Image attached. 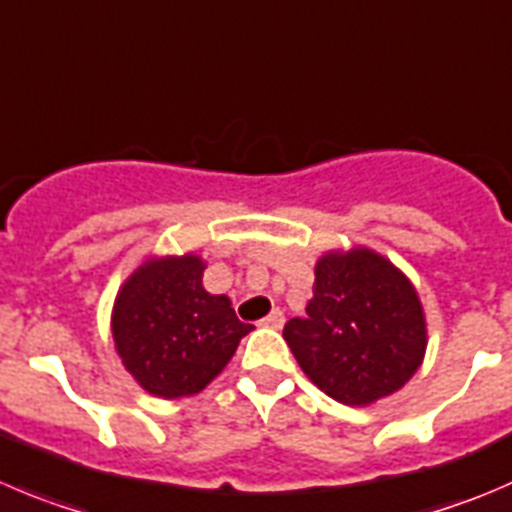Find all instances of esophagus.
I'll return each instance as SVG.
<instances>
[{"label": "esophagus", "mask_w": 512, "mask_h": 512, "mask_svg": "<svg viewBox=\"0 0 512 512\" xmlns=\"http://www.w3.org/2000/svg\"><path fill=\"white\" fill-rule=\"evenodd\" d=\"M260 325L262 327H272V330H280V327L285 325V315H282V310H277V307H275V310H272L270 315H267L265 320L260 322Z\"/></svg>", "instance_id": "1"}]
</instances>
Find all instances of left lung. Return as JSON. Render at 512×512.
Listing matches in <instances>:
<instances>
[{"mask_svg": "<svg viewBox=\"0 0 512 512\" xmlns=\"http://www.w3.org/2000/svg\"><path fill=\"white\" fill-rule=\"evenodd\" d=\"M305 310L282 335L302 372L337 403H377L423 365L428 322L418 290L370 247L325 252Z\"/></svg>", "mask_w": 512, "mask_h": 512, "instance_id": "1", "label": "left lung"}]
</instances>
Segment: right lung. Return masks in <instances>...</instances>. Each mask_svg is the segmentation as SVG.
Wrapping results in <instances>:
<instances>
[{"label":"right lung","instance_id":"obj_1","mask_svg":"<svg viewBox=\"0 0 512 512\" xmlns=\"http://www.w3.org/2000/svg\"><path fill=\"white\" fill-rule=\"evenodd\" d=\"M207 262L195 252L150 255L119 287L112 307L114 350L145 393L192 398L225 370L252 325L227 295L202 285Z\"/></svg>","mask_w":512,"mask_h":512}]
</instances>
